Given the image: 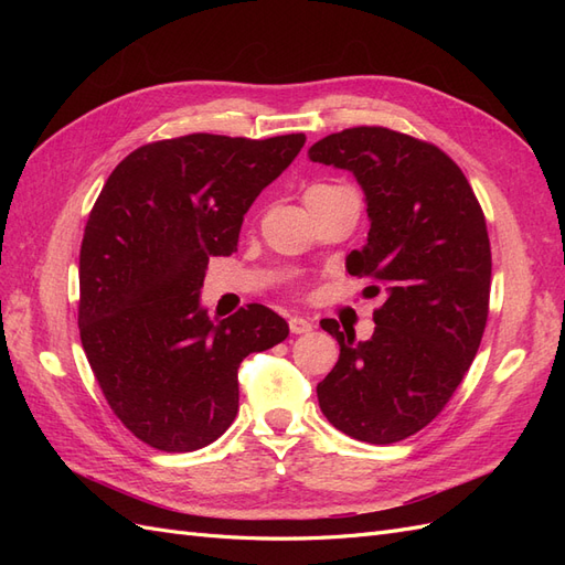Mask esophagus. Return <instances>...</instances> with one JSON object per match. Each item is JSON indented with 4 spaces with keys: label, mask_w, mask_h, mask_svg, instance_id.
<instances>
[{
    "label": "esophagus",
    "mask_w": 565,
    "mask_h": 565,
    "mask_svg": "<svg viewBox=\"0 0 565 565\" xmlns=\"http://www.w3.org/2000/svg\"><path fill=\"white\" fill-rule=\"evenodd\" d=\"M313 328L316 324L311 318H303V316L289 318V330H292V334H309Z\"/></svg>",
    "instance_id": "1"
}]
</instances>
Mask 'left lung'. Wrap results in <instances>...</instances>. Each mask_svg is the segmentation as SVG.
Listing matches in <instances>:
<instances>
[{
    "instance_id": "1",
    "label": "left lung",
    "mask_w": 565,
    "mask_h": 565,
    "mask_svg": "<svg viewBox=\"0 0 565 565\" xmlns=\"http://www.w3.org/2000/svg\"><path fill=\"white\" fill-rule=\"evenodd\" d=\"M309 160L347 169L363 188L370 233L347 268L386 287L367 341L320 322L339 341V361L318 403L334 429L388 446L446 407L481 344L492 270L486 216L446 152L401 131L330 134Z\"/></svg>"
}]
</instances>
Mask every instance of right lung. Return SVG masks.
<instances>
[{"label": "right lung", "mask_w": 565, "mask_h": 565, "mask_svg": "<svg viewBox=\"0 0 565 565\" xmlns=\"http://www.w3.org/2000/svg\"><path fill=\"white\" fill-rule=\"evenodd\" d=\"M303 143L188 134L136 148L100 191L79 249V337L113 413L150 448L214 443L237 415V367L287 339L262 303L212 320L200 289Z\"/></svg>", "instance_id": "add662e5"}]
</instances>
